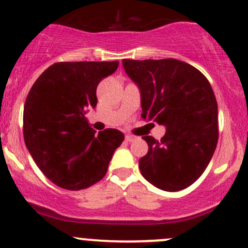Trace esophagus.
Returning <instances> with one entry per match:
<instances>
[{"label":"esophagus","mask_w":248,"mask_h":248,"mask_svg":"<svg viewBox=\"0 0 248 248\" xmlns=\"http://www.w3.org/2000/svg\"><path fill=\"white\" fill-rule=\"evenodd\" d=\"M124 139H126V141L132 142V141H134V140H136V137H133V136H126V137H124Z\"/></svg>","instance_id":"obj_1"}]
</instances>
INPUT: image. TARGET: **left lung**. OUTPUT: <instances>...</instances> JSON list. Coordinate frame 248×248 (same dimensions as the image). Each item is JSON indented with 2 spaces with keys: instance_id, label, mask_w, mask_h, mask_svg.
<instances>
[{
  "instance_id": "1",
  "label": "left lung",
  "mask_w": 248,
  "mask_h": 248,
  "mask_svg": "<svg viewBox=\"0 0 248 248\" xmlns=\"http://www.w3.org/2000/svg\"><path fill=\"white\" fill-rule=\"evenodd\" d=\"M122 63L140 90L142 119L167 127L161 141L142 138L149 151L139 159L140 172L163 191L187 188L206 169L218 140V110L209 80L175 59Z\"/></svg>"
}]
</instances>
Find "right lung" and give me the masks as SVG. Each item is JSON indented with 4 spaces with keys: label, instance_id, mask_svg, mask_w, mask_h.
Returning a JSON list of instances; mask_svg holds the SVG:
<instances>
[{
    "label": "right lung",
    "instance_id": "obj_1",
    "mask_svg": "<svg viewBox=\"0 0 248 248\" xmlns=\"http://www.w3.org/2000/svg\"><path fill=\"white\" fill-rule=\"evenodd\" d=\"M117 66L119 61L57 62L30 90L24 107L25 144L56 186L79 191L98 182L124 141V133L114 128L94 134L85 116L97 106L99 81Z\"/></svg>",
    "mask_w": 248,
    "mask_h": 248
}]
</instances>
